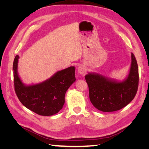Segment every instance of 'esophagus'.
Segmentation results:
<instances>
[{
  "mask_svg": "<svg viewBox=\"0 0 149 149\" xmlns=\"http://www.w3.org/2000/svg\"><path fill=\"white\" fill-rule=\"evenodd\" d=\"M78 72L80 74H84L86 72V68L84 65H79L78 68Z\"/></svg>",
  "mask_w": 149,
  "mask_h": 149,
  "instance_id": "obj_1",
  "label": "esophagus"
}]
</instances>
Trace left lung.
Listing matches in <instances>:
<instances>
[{
	"mask_svg": "<svg viewBox=\"0 0 149 149\" xmlns=\"http://www.w3.org/2000/svg\"><path fill=\"white\" fill-rule=\"evenodd\" d=\"M131 66L128 77L123 82H117L97 74L86 75L93 105L102 112L121 109L136 96L139 86V70L137 60L131 53Z\"/></svg>",
	"mask_w": 149,
	"mask_h": 149,
	"instance_id": "left-lung-1",
	"label": "left lung"
}]
</instances>
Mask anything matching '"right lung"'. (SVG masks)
<instances>
[{
	"label": "right lung",
	"instance_id": "add662e5",
	"mask_svg": "<svg viewBox=\"0 0 149 149\" xmlns=\"http://www.w3.org/2000/svg\"><path fill=\"white\" fill-rule=\"evenodd\" d=\"M19 58L18 55L15 57L13 70L14 89L19 101L25 107L40 116L58 113L65 104L66 91L76 80L74 67L58 71L42 83L25 86L17 74Z\"/></svg>",
	"mask_w": 149,
	"mask_h": 149
}]
</instances>
